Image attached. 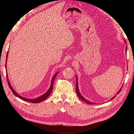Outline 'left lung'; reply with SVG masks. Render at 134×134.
Here are the masks:
<instances>
[{
    "mask_svg": "<svg viewBox=\"0 0 134 134\" xmlns=\"http://www.w3.org/2000/svg\"><path fill=\"white\" fill-rule=\"evenodd\" d=\"M125 42H126V41H125ZM126 49H127V47L126 46ZM122 89V88H121ZM121 89H120L119 91H118V92L117 93V94L119 93L120 92V91H121ZM76 92H77V95H78V96H79V98H80L81 100H83V102H86V103L87 104H90V105H92V104H93L94 103H93V102H90V101H89V100H87V99H86L85 97H84L81 94V93H80V91H79V86H78V81H77V76H76ZM116 97V95H115V96H113L112 98H111L110 100H109V101L110 100H112V99H113L115 98V97Z\"/></svg>",
    "mask_w": 134,
    "mask_h": 134,
    "instance_id": "1",
    "label": "left lung"
}]
</instances>
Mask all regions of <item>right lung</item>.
<instances>
[{
    "label": "right lung",
    "instance_id": "right-lung-1",
    "mask_svg": "<svg viewBox=\"0 0 134 134\" xmlns=\"http://www.w3.org/2000/svg\"><path fill=\"white\" fill-rule=\"evenodd\" d=\"M8 51L7 53V55H6V64H5V67H6V77H7V80H8V85H9V87H10V90H12V92H13V93L16 96L19 97V99H21L22 100H25L26 102H32V103H40V102H41L42 101L44 100L45 99H46L47 97H48L49 94H51V93L52 92V90H53V84H54V80H55V77L57 75L58 73L59 72V71L57 72L56 73L54 74V76L53 77V78H52V80H51V85H50V87H49V89L47 90V91L44 94H43L41 96H40L39 97H37V98H35V99H28V98H26V97H24L21 96V95H19V94L18 93L15 92V90L13 89V87H12V86H11L10 83L9 82V79H8V73H7V68H6V62H7V58H8Z\"/></svg>",
    "mask_w": 134,
    "mask_h": 134
}]
</instances>
